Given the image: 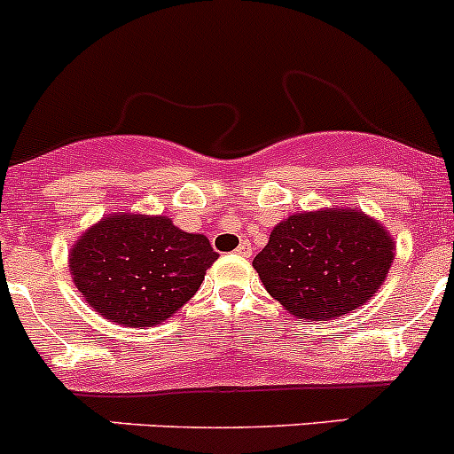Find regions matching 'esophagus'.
<instances>
[{
  "label": "esophagus",
  "instance_id": "1",
  "mask_svg": "<svg viewBox=\"0 0 454 454\" xmlns=\"http://www.w3.org/2000/svg\"><path fill=\"white\" fill-rule=\"evenodd\" d=\"M235 253L239 254V257H250V254H253V246H250V241L244 239L239 246H237Z\"/></svg>",
  "mask_w": 454,
  "mask_h": 454
}]
</instances>
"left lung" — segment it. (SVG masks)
I'll use <instances>...</instances> for the list:
<instances>
[{
	"mask_svg": "<svg viewBox=\"0 0 454 454\" xmlns=\"http://www.w3.org/2000/svg\"><path fill=\"white\" fill-rule=\"evenodd\" d=\"M393 259L384 223L357 208H321L277 223L253 266L290 315L328 321L375 297Z\"/></svg>",
	"mask_w": 454,
	"mask_h": 454,
	"instance_id": "8db88e82",
	"label": "left lung"
}]
</instances>
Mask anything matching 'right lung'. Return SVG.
Masks as SVG:
<instances>
[{
    "instance_id": "add662e5",
    "label": "right lung",
    "mask_w": 454,
    "mask_h": 454,
    "mask_svg": "<svg viewBox=\"0 0 454 454\" xmlns=\"http://www.w3.org/2000/svg\"><path fill=\"white\" fill-rule=\"evenodd\" d=\"M217 257L206 235L182 231L164 215L113 213L79 235L68 266L97 315L148 328L175 315L200 290Z\"/></svg>"
}]
</instances>
